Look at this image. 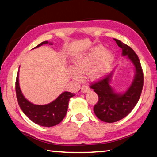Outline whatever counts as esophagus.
I'll return each mask as SVG.
<instances>
[{
	"mask_svg": "<svg viewBox=\"0 0 157 157\" xmlns=\"http://www.w3.org/2000/svg\"><path fill=\"white\" fill-rule=\"evenodd\" d=\"M89 91H90V87H89L87 85H83L82 86V87H81V92H82L86 93V92H89Z\"/></svg>",
	"mask_w": 157,
	"mask_h": 157,
	"instance_id": "obj_1",
	"label": "esophagus"
}]
</instances>
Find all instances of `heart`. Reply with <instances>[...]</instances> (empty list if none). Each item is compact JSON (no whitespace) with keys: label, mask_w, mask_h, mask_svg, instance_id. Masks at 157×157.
I'll list each match as a JSON object with an SVG mask.
<instances>
[{"label":"heart","mask_w":157,"mask_h":157,"mask_svg":"<svg viewBox=\"0 0 157 157\" xmlns=\"http://www.w3.org/2000/svg\"><path fill=\"white\" fill-rule=\"evenodd\" d=\"M112 61L111 53L105 51L104 46H97L75 60L71 74L74 78L79 79L82 78V75L88 72L89 77L93 80L101 79L109 71Z\"/></svg>","instance_id":"1"}]
</instances>
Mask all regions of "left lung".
<instances>
[{
  "mask_svg": "<svg viewBox=\"0 0 157 157\" xmlns=\"http://www.w3.org/2000/svg\"><path fill=\"white\" fill-rule=\"evenodd\" d=\"M117 45L122 49L123 56H128L135 67V75L132 85L123 94L115 92L110 86L112 73L90 85L97 94L98 101L94 106L95 115L106 123H114L125 118L136 106L141 95L144 83V75L139 58L132 48L118 39Z\"/></svg>",
  "mask_w": 157,
  "mask_h": 157,
  "instance_id": "obj_1",
  "label": "left lung"
}]
</instances>
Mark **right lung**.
Here are the masks:
<instances>
[{"label": "right lung", "mask_w": 157, "mask_h": 157, "mask_svg": "<svg viewBox=\"0 0 157 157\" xmlns=\"http://www.w3.org/2000/svg\"><path fill=\"white\" fill-rule=\"evenodd\" d=\"M48 41H43L36 46L39 47ZM15 91L19 106L25 115L37 125L44 127H52L58 125L66 115L69 100L75 96L73 93L64 92L57 99L46 105H35L25 99L19 85V72L15 82Z\"/></svg>", "instance_id": "right-lung-1"}]
</instances>
